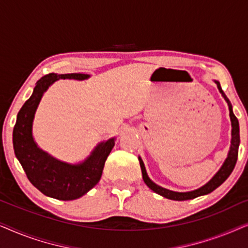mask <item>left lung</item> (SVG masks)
Here are the masks:
<instances>
[{"instance_id":"8db88e82","label":"left lung","mask_w":248,"mask_h":248,"mask_svg":"<svg viewBox=\"0 0 248 248\" xmlns=\"http://www.w3.org/2000/svg\"><path fill=\"white\" fill-rule=\"evenodd\" d=\"M217 86H218V89L220 93H221L222 97L225 98V100L228 103L229 106V115H230V120H232V145H230V150L228 154V157H227L226 161L223 162L222 167L219 169V171L213 176L211 181L209 183H206L204 186L200 187L195 191L192 192H185V193H179V192H172L169 191V189H166L164 187H160L157 184H155L154 182L151 181L150 178L148 177L147 171H145L143 161L141 160V158H139V161H140V166H141V170H142V176H143V181L149 188H151L152 191L158 193L164 198L170 199V200H175V201H185V200H191V199H195L198 196L204 195V194H209L212 191H215L217 187H219L220 185L222 184L223 182L226 181L227 178L229 177V175L232 174L233 168H235V165L237 162V158H238V148H239V142H240V137H239V123L237 117L235 116V114L232 113V103H230L228 98L223 93L221 89V86L218 81H216Z\"/></svg>"}]
</instances>
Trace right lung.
Segmentation results:
<instances>
[{
	"instance_id": "obj_1",
	"label": "right lung",
	"mask_w": 248,
	"mask_h": 248,
	"mask_svg": "<svg viewBox=\"0 0 248 248\" xmlns=\"http://www.w3.org/2000/svg\"><path fill=\"white\" fill-rule=\"evenodd\" d=\"M83 73H49L37 81L31 97L19 110L13 128V149L30 183L43 194L62 201L79 199L99 182L105 161L113 149L115 141L101 142L87 160L79 165L59 161L37 147L32 138V121L43 93L54 81L59 79L84 80Z\"/></svg>"
}]
</instances>
